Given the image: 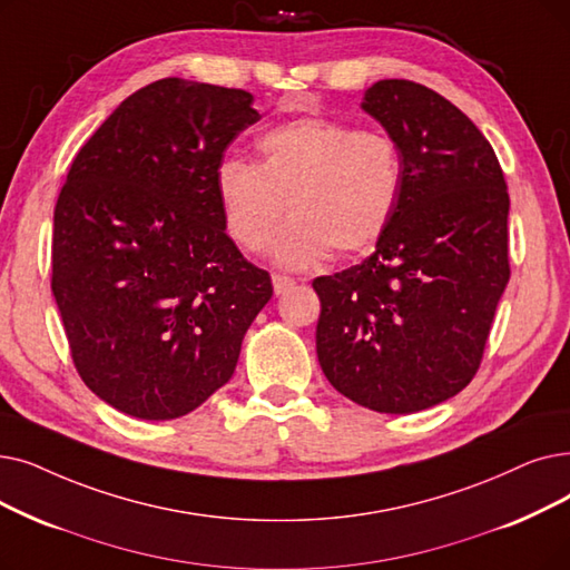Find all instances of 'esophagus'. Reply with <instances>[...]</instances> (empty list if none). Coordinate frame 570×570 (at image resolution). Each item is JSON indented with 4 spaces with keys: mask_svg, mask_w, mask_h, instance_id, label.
<instances>
[{
    "mask_svg": "<svg viewBox=\"0 0 570 570\" xmlns=\"http://www.w3.org/2000/svg\"><path fill=\"white\" fill-rule=\"evenodd\" d=\"M272 286H275V293H277V295H282V293H286L288 288L295 286V279L284 277V275H275V277H272Z\"/></svg>",
    "mask_w": 570,
    "mask_h": 570,
    "instance_id": "1",
    "label": "esophagus"
}]
</instances>
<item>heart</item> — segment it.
I'll return each mask as SVG.
<instances>
[{
    "label": "heart",
    "mask_w": 570,
    "mask_h": 570,
    "mask_svg": "<svg viewBox=\"0 0 570 570\" xmlns=\"http://www.w3.org/2000/svg\"><path fill=\"white\" fill-rule=\"evenodd\" d=\"M261 163L220 160L216 200L228 235L244 249H261L288 212L272 258L307 267L331 249L354 254L391 224L403 193L401 148L389 135L350 122L303 116L269 128L256 141Z\"/></svg>",
    "instance_id": "1"
}]
</instances>
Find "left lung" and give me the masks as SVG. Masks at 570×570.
<instances>
[{"mask_svg": "<svg viewBox=\"0 0 570 570\" xmlns=\"http://www.w3.org/2000/svg\"><path fill=\"white\" fill-rule=\"evenodd\" d=\"M361 109L399 144L403 193L373 256L312 282L316 356L350 401L412 414L478 373L510 279V197L491 144L435 90L384 79Z\"/></svg>", "mask_w": 570, "mask_h": 570, "instance_id": "8db88e82", "label": "left lung"}]
</instances>
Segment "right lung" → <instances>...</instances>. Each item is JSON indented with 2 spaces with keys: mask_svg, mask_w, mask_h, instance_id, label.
<instances>
[{
  "mask_svg": "<svg viewBox=\"0 0 570 570\" xmlns=\"http://www.w3.org/2000/svg\"><path fill=\"white\" fill-rule=\"evenodd\" d=\"M254 95L186 79L132 92L73 158L53 214V295L86 386L167 422L224 386L272 298L226 235L214 171Z\"/></svg>",
  "mask_w": 570,
  "mask_h": 570,
  "instance_id": "1",
  "label": "right lung"
}]
</instances>
